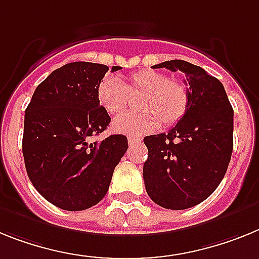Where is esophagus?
<instances>
[{
    "mask_svg": "<svg viewBox=\"0 0 259 259\" xmlns=\"http://www.w3.org/2000/svg\"><path fill=\"white\" fill-rule=\"evenodd\" d=\"M127 142H129V145H136V143L141 142V138H137V137H129V138H127Z\"/></svg>",
    "mask_w": 259,
    "mask_h": 259,
    "instance_id": "1",
    "label": "esophagus"
}]
</instances>
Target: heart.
I'll return each instance as SVG.
<instances>
[{"mask_svg":"<svg viewBox=\"0 0 259 259\" xmlns=\"http://www.w3.org/2000/svg\"><path fill=\"white\" fill-rule=\"evenodd\" d=\"M127 91L142 92L139 113H123L112 122L113 132L132 137L146 136L160 126L179 122L189 107V91L184 82L169 79L167 74L152 69L134 71L123 84L117 76L104 75L96 87V98L108 114L122 112L127 103Z\"/></svg>","mask_w":259,"mask_h":259,"instance_id":"b5f03b06","label":"heart"}]
</instances>
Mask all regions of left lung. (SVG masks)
I'll return each mask as SVG.
<instances>
[{
	"label": "left lung",
	"instance_id": "obj_1",
	"mask_svg": "<svg viewBox=\"0 0 259 259\" xmlns=\"http://www.w3.org/2000/svg\"><path fill=\"white\" fill-rule=\"evenodd\" d=\"M154 67L185 74L189 107L167 134L143 139L146 192L161 207L185 210L210 197L226 175L233 150V109L222 82L202 67L183 60Z\"/></svg>",
	"mask_w": 259,
	"mask_h": 259
}]
</instances>
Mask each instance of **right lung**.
I'll return each instance as SVG.
<instances>
[{
	"mask_svg": "<svg viewBox=\"0 0 259 259\" xmlns=\"http://www.w3.org/2000/svg\"><path fill=\"white\" fill-rule=\"evenodd\" d=\"M108 70L92 62L64 65L36 87L26 109L22 151L27 175L36 190L62 210H87L102 201L127 150L122 134L91 142L111 122L96 98Z\"/></svg>",
	"mask_w": 259,
	"mask_h": 259,
	"instance_id": "1",
	"label": "right lung"
}]
</instances>
